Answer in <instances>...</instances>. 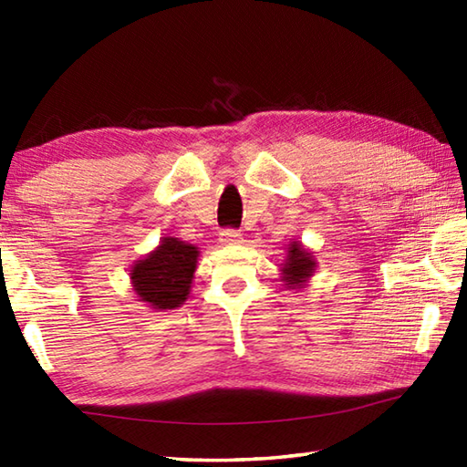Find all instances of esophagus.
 I'll list each match as a JSON object with an SVG mask.
<instances>
[{"label":"esophagus","instance_id":"34e87169","mask_svg":"<svg viewBox=\"0 0 467 467\" xmlns=\"http://www.w3.org/2000/svg\"><path fill=\"white\" fill-rule=\"evenodd\" d=\"M218 236H221V243H224V244H236L243 241V236L239 231H236V228H223Z\"/></svg>","mask_w":467,"mask_h":467}]
</instances>
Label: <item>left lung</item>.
<instances>
[{"label":"left lung","mask_w":467,"mask_h":467,"mask_svg":"<svg viewBox=\"0 0 467 467\" xmlns=\"http://www.w3.org/2000/svg\"><path fill=\"white\" fill-rule=\"evenodd\" d=\"M285 283L296 286L301 285L306 276H311V273L315 271V261L311 253H306L301 244H291V251H289V259H286L285 266Z\"/></svg>","instance_id":"1"}]
</instances>
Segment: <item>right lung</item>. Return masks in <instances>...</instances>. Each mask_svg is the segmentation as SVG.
<instances>
[{
  "label": "right lung",
  "mask_w": 467,
  "mask_h": 467,
  "mask_svg": "<svg viewBox=\"0 0 467 467\" xmlns=\"http://www.w3.org/2000/svg\"><path fill=\"white\" fill-rule=\"evenodd\" d=\"M196 256V246L184 241L164 239L154 253L132 269L136 295L150 303L152 309L181 306L191 289Z\"/></svg>",
  "instance_id": "right-lung-1"
}]
</instances>
